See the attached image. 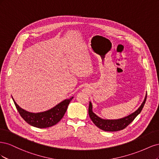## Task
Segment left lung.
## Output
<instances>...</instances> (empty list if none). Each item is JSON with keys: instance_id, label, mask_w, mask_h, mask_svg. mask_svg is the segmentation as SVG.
Instances as JSON below:
<instances>
[{"instance_id": "left-lung-1", "label": "left lung", "mask_w": 159, "mask_h": 159, "mask_svg": "<svg viewBox=\"0 0 159 159\" xmlns=\"http://www.w3.org/2000/svg\"><path fill=\"white\" fill-rule=\"evenodd\" d=\"M147 99V95L145 98L144 99L143 103L139 109L135 111L134 113H131L128 116L116 120H109V119H103L102 118L97 116L92 111V104L89 102V108H88V113L89 117L91 119V121L97 126L98 128L103 130L105 131H118L120 130H123L125 128H126L131 123L133 120L135 119L137 115L141 112V111L145 105V102Z\"/></svg>"}]
</instances>
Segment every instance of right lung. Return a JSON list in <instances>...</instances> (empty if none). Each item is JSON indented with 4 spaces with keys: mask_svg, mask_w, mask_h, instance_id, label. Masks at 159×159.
Masks as SVG:
<instances>
[{
    "mask_svg": "<svg viewBox=\"0 0 159 159\" xmlns=\"http://www.w3.org/2000/svg\"><path fill=\"white\" fill-rule=\"evenodd\" d=\"M73 97L68 99H65L56 106L46 111L40 113H30L20 107L12 98L14 103L25 121L30 125L38 128H47L57 124L64 117L67 108Z\"/></svg>",
    "mask_w": 159,
    "mask_h": 159,
    "instance_id": "right-lung-1",
    "label": "right lung"
}]
</instances>
